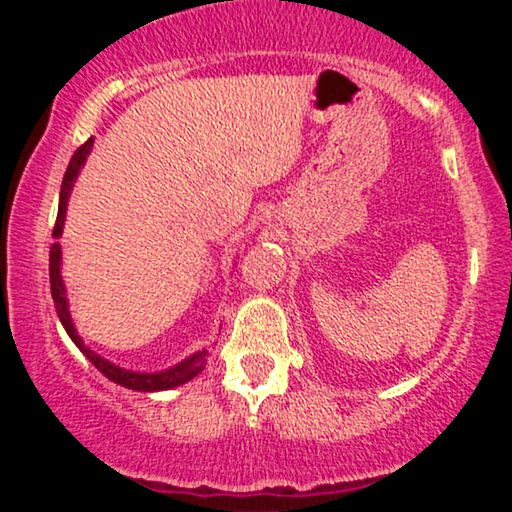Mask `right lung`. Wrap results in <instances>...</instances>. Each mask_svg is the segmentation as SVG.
Wrapping results in <instances>:
<instances>
[{
  "mask_svg": "<svg viewBox=\"0 0 512 512\" xmlns=\"http://www.w3.org/2000/svg\"><path fill=\"white\" fill-rule=\"evenodd\" d=\"M93 142H95V139L90 137L86 144H81L72 156V160H69V165H67L65 179H62V186H60L58 219H55V228H53L55 240L62 237V228H65V216H67V205H69V195H72V188L76 184V179H79L81 167L86 165L90 151H93ZM60 265H62V247H60V242H53L51 258H48V272H51V296H53L55 310H58V317L62 321V326H65V331H67L69 338H72L74 345L79 347L83 354H86V359L93 363V366L100 370L104 377H109L111 382L121 384V387L132 389V391H165V389L181 387V384L193 380L195 375H200L202 370H205L207 349H198V352L186 356L184 361L174 363V366L165 368V370H156V373H139V370H128V368L116 366V363H111L109 359H104V356H100L97 352H93L90 347H86V342H83L81 335L76 333L72 314H69L67 289H65V282H62Z\"/></svg>",
  "mask_w": 512,
  "mask_h": 512,
  "instance_id": "1",
  "label": "right lung"
}]
</instances>
